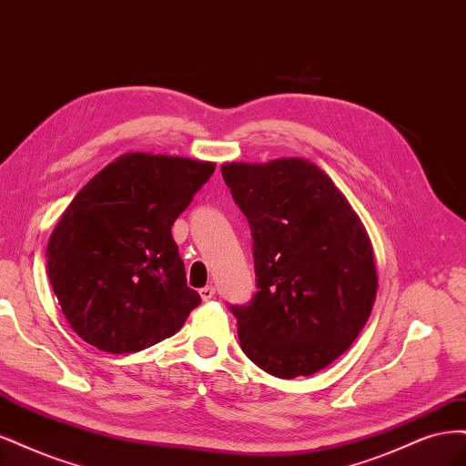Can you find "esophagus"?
Returning <instances> with one entry per match:
<instances>
[{
	"label": "esophagus",
	"mask_w": 466,
	"mask_h": 466,
	"mask_svg": "<svg viewBox=\"0 0 466 466\" xmlns=\"http://www.w3.org/2000/svg\"><path fill=\"white\" fill-rule=\"evenodd\" d=\"M199 294H201V298L205 299V302H208V299L215 296V287H205V289L199 290Z\"/></svg>",
	"instance_id": "esophagus-1"
}]
</instances>
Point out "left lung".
I'll list each match as a JSON object with an SVG mask.
<instances>
[{
  "label": "left lung",
  "mask_w": 466,
  "mask_h": 466,
  "mask_svg": "<svg viewBox=\"0 0 466 466\" xmlns=\"http://www.w3.org/2000/svg\"><path fill=\"white\" fill-rule=\"evenodd\" d=\"M220 170L253 232L259 290L248 306H232L242 350L282 380L327 368L362 331L378 294L364 222L306 158Z\"/></svg>",
  "instance_id": "8db88e82"
}]
</instances>
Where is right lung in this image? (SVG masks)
<instances>
[{
    "instance_id": "1",
    "label": "right lung",
    "mask_w": 466,
    "mask_h": 466,
    "mask_svg": "<svg viewBox=\"0 0 466 466\" xmlns=\"http://www.w3.org/2000/svg\"><path fill=\"white\" fill-rule=\"evenodd\" d=\"M215 167L126 153L75 195L50 236L46 268L83 340L112 354L139 352L176 335L201 304L187 287L172 224Z\"/></svg>"
}]
</instances>
